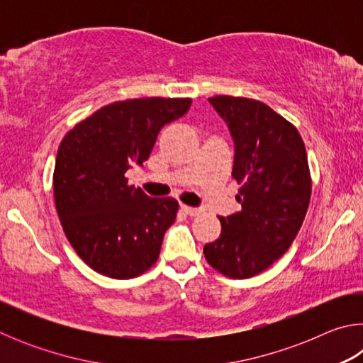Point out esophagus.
<instances>
[{
    "label": "esophagus",
    "mask_w": 363,
    "mask_h": 363,
    "mask_svg": "<svg viewBox=\"0 0 363 363\" xmlns=\"http://www.w3.org/2000/svg\"><path fill=\"white\" fill-rule=\"evenodd\" d=\"M181 211L189 214V216H196V214H200V208H194V206H187V205H181Z\"/></svg>",
    "instance_id": "esophagus-1"
}]
</instances>
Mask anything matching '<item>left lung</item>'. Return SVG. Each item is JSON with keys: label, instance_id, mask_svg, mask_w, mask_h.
<instances>
[{"label": "left lung", "instance_id": "obj_1", "mask_svg": "<svg viewBox=\"0 0 363 363\" xmlns=\"http://www.w3.org/2000/svg\"><path fill=\"white\" fill-rule=\"evenodd\" d=\"M210 104L229 126L232 177L242 211L219 218L220 235L206 243L208 264L229 279H250L285 255L306 218L311 171L301 134L266 104L214 96Z\"/></svg>", "mask_w": 363, "mask_h": 363}]
</instances>
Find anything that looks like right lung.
I'll return each mask as SVG.
<instances>
[{"label": "right lung", "mask_w": 363, "mask_h": 363, "mask_svg": "<svg viewBox=\"0 0 363 363\" xmlns=\"http://www.w3.org/2000/svg\"><path fill=\"white\" fill-rule=\"evenodd\" d=\"M192 99L118 101L65 134L54 167V201L77 255L110 279H133L157 262L179 203L150 199L128 184L131 164H143L167 123L181 118Z\"/></svg>", "instance_id": "add662e5"}]
</instances>
